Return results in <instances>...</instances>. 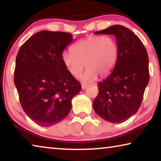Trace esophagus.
<instances>
[{
	"mask_svg": "<svg viewBox=\"0 0 161 161\" xmlns=\"http://www.w3.org/2000/svg\"><path fill=\"white\" fill-rule=\"evenodd\" d=\"M89 86L87 85V84H81V89H82L83 90H84V89H86V88H88Z\"/></svg>",
	"mask_w": 161,
	"mask_h": 161,
	"instance_id": "34e87169",
	"label": "esophagus"
}]
</instances>
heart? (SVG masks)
Here are the masks:
<instances>
[{
  "instance_id": "obj_1",
  "label": "heart",
  "mask_w": 161,
  "mask_h": 161,
  "mask_svg": "<svg viewBox=\"0 0 161 161\" xmlns=\"http://www.w3.org/2000/svg\"><path fill=\"white\" fill-rule=\"evenodd\" d=\"M72 52L65 51L62 54L66 69L77 77L85 65L86 69L81 80L84 82H92L98 75L105 77L112 71L118 59L119 45L111 36L90 35L75 43Z\"/></svg>"
}]
</instances>
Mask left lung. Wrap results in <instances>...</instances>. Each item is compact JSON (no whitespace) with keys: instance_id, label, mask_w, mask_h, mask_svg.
<instances>
[{"instance_id":"1","label":"left lung","mask_w":161,"mask_h":161,"mask_svg":"<svg viewBox=\"0 0 161 161\" xmlns=\"http://www.w3.org/2000/svg\"><path fill=\"white\" fill-rule=\"evenodd\" d=\"M95 34L114 35L119 57L109 76L98 83L99 94L93 108L101 118L122 123L137 112L149 81L148 53L137 35L123 25H115Z\"/></svg>"}]
</instances>
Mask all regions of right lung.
Returning <instances> with one entry per match:
<instances>
[{"label":"right lung","instance_id":"obj_1","mask_svg":"<svg viewBox=\"0 0 161 161\" xmlns=\"http://www.w3.org/2000/svg\"><path fill=\"white\" fill-rule=\"evenodd\" d=\"M72 34L42 31L31 36L19 50L14 83L23 111L35 124L48 127L66 118L80 83L62 60Z\"/></svg>","mask_w":161,"mask_h":161}]
</instances>
